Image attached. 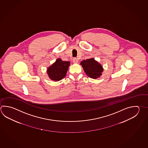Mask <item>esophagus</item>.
<instances>
[{
  "mask_svg": "<svg viewBox=\"0 0 148 148\" xmlns=\"http://www.w3.org/2000/svg\"><path fill=\"white\" fill-rule=\"evenodd\" d=\"M73 62L74 63H77L78 62V59L77 58H74L73 59Z\"/></svg>",
  "mask_w": 148,
  "mask_h": 148,
  "instance_id": "obj_1",
  "label": "esophagus"
}]
</instances>
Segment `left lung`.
I'll use <instances>...</instances> for the list:
<instances>
[{"label": "left lung", "mask_w": 148, "mask_h": 148, "mask_svg": "<svg viewBox=\"0 0 148 148\" xmlns=\"http://www.w3.org/2000/svg\"><path fill=\"white\" fill-rule=\"evenodd\" d=\"M80 64L83 68L85 73L89 77L96 79L102 75L103 71V66L94 58L84 60L81 62Z\"/></svg>", "instance_id": "1"}]
</instances>
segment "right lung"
<instances>
[{
    "mask_svg": "<svg viewBox=\"0 0 148 148\" xmlns=\"http://www.w3.org/2000/svg\"><path fill=\"white\" fill-rule=\"evenodd\" d=\"M70 65V62L63 61L61 59H57L47 69V73L49 77L55 82L61 80L66 76Z\"/></svg>",
    "mask_w": 148,
    "mask_h": 148,
    "instance_id": "obj_1",
    "label": "right lung"
}]
</instances>
